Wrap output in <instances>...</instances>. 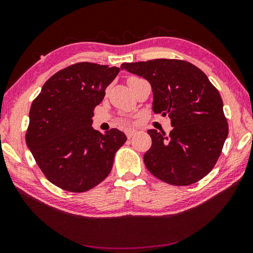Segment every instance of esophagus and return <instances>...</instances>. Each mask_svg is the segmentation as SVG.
<instances>
[{
    "label": "esophagus",
    "instance_id": "34e87169",
    "mask_svg": "<svg viewBox=\"0 0 253 253\" xmlns=\"http://www.w3.org/2000/svg\"><path fill=\"white\" fill-rule=\"evenodd\" d=\"M135 132H136V130H134V129H127V130H125V134L127 136V138H131V137L134 136Z\"/></svg>",
    "mask_w": 253,
    "mask_h": 253
}]
</instances>
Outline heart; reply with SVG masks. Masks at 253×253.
<instances>
[{"instance_id":"heart-1","label":"heart","mask_w":253,"mask_h":253,"mask_svg":"<svg viewBox=\"0 0 253 253\" xmlns=\"http://www.w3.org/2000/svg\"><path fill=\"white\" fill-rule=\"evenodd\" d=\"M139 80H142V78H139V77H137V76H130V77H128L127 84L130 87L131 84H134L135 83H137V81H139Z\"/></svg>"}]
</instances>
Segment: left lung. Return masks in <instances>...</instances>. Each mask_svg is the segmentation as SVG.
<instances>
[{"instance_id": "8db88e82", "label": "left lung", "mask_w": 253, "mask_h": 253, "mask_svg": "<svg viewBox=\"0 0 253 253\" xmlns=\"http://www.w3.org/2000/svg\"><path fill=\"white\" fill-rule=\"evenodd\" d=\"M153 89V111L169 115L173 129H149L152 147L144 163L154 176L170 185L196 183L211 172L229 134L223 101L207 75L177 59L123 63Z\"/></svg>"}]
</instances>
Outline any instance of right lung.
Instances as JSON below:
<instances>
[{"mask_svg": "<svg viewBox=\"0 0 253 253\" xmlns=\"http://www.w3.org/2000/svg\"><path fill=\"white\" fill-rule=\"evenodd\" d=\"M118 72L117 67L75 63L50 77L32 101L25 142L55 186L83 193L110 173L127 137L117 128L101 134L91 117Z\"/></svg>", "mask_w": 253, "mask_h": 253, "instance_id": "obj_1", "label": "right lung"}]
</instances>
